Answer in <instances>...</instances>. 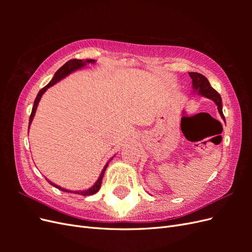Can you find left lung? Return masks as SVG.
I'll return each mask as SVG.
<instances>
[{"label":"left lung","mask_w":252,"mask_h":252,"mask_svg":"<svg viewBox=\"0 0 252 252\" xmlns=\"http://www.w3.org/2000/svg\"><path fill=\"white\" fill-rule=\"evenodd\" d=\"M190 78L192 79V88L193 93L197 94L199 95L205 96L207 98H210L215 102L218 106V110L220 114V117L225 121V117L222 110V97L218 94L216 89H213L210 85L209 81L206 79L203 74L197 72H189Z\"/></svg>","instance_id":"8db88e82"}]
</instances>
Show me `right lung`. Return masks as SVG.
<instances>
[{"mask_svg": "<svg viewBox=\"0 0 252 252\" xmlns=\"http://www.w3.org/2000/svg\"><path fill=\"white\" fill-rule=\"evenodd\" d=\"M90 63H91V64H94V63H95V60H88V59H86V60H78V59H73V60L68 61V62H66L62 67L60 68V69L55 73V75H53V78L51 79V81L47 84L46 86H45L44 88H42V89L39 91V94H37V95H36V97H35V100H34V103H33V107H32V114H30V118H29V127H30V125H32V122L33 117H34V114H35V111H36V108H37V105H39L41 97H42V95L44 94L45 91H46L49 87L55 85V84H57L58 82H60L61 80H63L64 78H66L67 75H69L70 73H72V72H74V71H77V70L81 69V68L85 67L87 64H90ZM112 158H113V157H112ZM111 158H110L109 161H108L107 163H106V165L104 166V168H103V170H102V172H101V174H100V177H98V179L96 180V182L94 183V184L93 186H91V187L88 188V189H86V190H78V191H77V190H75V191H73V190H68V189L62 188L61 186H58L57 184H55V183L50 182L49 180H47V179H46V180L48 181V183H50V184H51L52 186H55V187H57L58 189L62 190V191L78 193V194H82V195H93V194L96 193V192L98 191V189L101 188L102 180H103V177H104L105 170H106V168H107V166H108L109 162L111 161Z\"/></svg>", "mask_w": 252, "mask_h": 252, "instance_id": "obj_1", "label": "right lung"}]
</instances>
